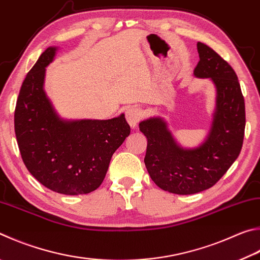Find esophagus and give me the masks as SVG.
Segmentation results:
<instances>
[{"label": "esophagus", "mask_w": 260, "mask_h": 260, "mask_svg": "<svg viewBox=\"0 0 260 260\" xmlns=\"http://www.w3.org/2000/svg\"><path fill=\"white\" fill-rule=\"evenodd\" d=\"M142 118V110L138 107H128L126 109V119L128 121L131 127H135L138 125V122Z\"/></svg>", "instance_id": "esophagus-1"}]
</instances>
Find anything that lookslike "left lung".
<instances>
[{
    "label": "left lung",
    "mask_w": 260,
    "mask_h": 260,
    "mask_svg": "<svg viewBox=\"0 0 260 260\" xmlns=\"http://www.w3.org/2000/svg\"><path fill=\"white\" fill-rule=\"evenodd\" d=\"M198 78H210L216 87V107L208 136L194 149H185L174 139L161 117L140 122L148 140L144 158L151 179L175 194H194L214 186L229 171L242 149L244 99L233 68L208 45L198 42Z\"/></svg>",
    "instance_id": "obj_1"
}]
</instances>
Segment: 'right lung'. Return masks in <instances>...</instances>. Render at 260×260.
<instances>
[{
    "label": "right lung",
    "instance_id": "right-lung-1",
    "mask_svg": "<svg viewBox=\"0 0 260 260\" xmlns=\"http://www.w3.org/2000/svg\"><path fill=\"white\" fill-rule=\"evenodd\" d=\"M58 48L50 46L23 81L15 110V132L22 161L45 187L67 196L101 185L112 154L131 133L125 115L107 120H64L44 91L45 68Z\"/></svg>",
    "mask_w": 260,
    "mask_h": 260
}]
</instances>
